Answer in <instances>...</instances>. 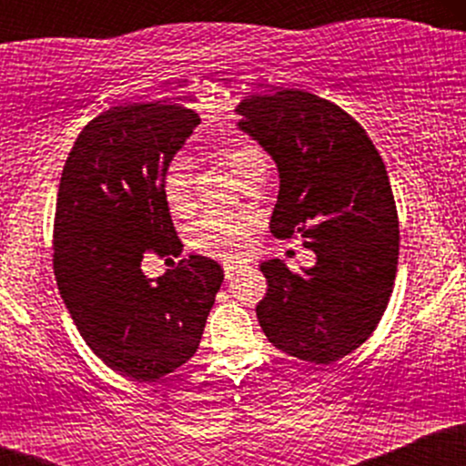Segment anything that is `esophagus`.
Masks as SVG:
<instances>
[{"label":"esophagus","mask_w":466,"mask_h":466,"mask_svg":"<svg viewBox=\"0 0 466 466\" xmlns=\"http://www.w3.org/2000/svg\"><path fill=\"white\" fill-rule=\"evenodd\" d=\"M245 263L243 260H226V265H223V269H226V278L228 280H232L234 274H238L240 269H243Z\"/></svg>","instance_id":"1"}]
</instances>
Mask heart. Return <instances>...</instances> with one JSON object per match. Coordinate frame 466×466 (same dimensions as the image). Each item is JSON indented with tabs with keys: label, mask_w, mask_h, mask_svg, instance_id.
<instances>
[{
	"label": "heart",
	"mask_w": 466,
	"mask_h": 466,
	"mask_svg": "<svg viewBox=\"0 0 466 466\" xmlns=\"http://www.w3.org/2000/svg\"><path fill=\"white\" fill-rule=\"evenodd\" d=\"M218 155L229 166L237 179L256 164L265 162V155L249 142H229ZM190 164L186 157H173L162 173V195L170 212L181 215L190 208ZM254 226V218L240 212H208L188 226V245L203 256L234 258L243 248L245 237Z\"/></svg>",
	"instance_id": "b5f03b06"
}]
</instances>
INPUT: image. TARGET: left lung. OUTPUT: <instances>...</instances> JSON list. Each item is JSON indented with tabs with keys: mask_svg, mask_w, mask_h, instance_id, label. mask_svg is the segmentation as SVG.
I'll return each instance as SVG.
<instances>
[{
	"mask_svg": "<svg viewBox=\"0 0 466 466\" xmlns=\"http://www.w3.org/2000/svg\"><path fill=\"white\" fill-rule=\"evenodd\" d=\"M237 114L278 166L271 234H300L318 256L302 274L278 258L260 265V329L287 355L329 366L372 335L394 287L399 217L386 164L355 117L315 94L249 96Z\"/></svg>",
	"mask_w": 466,
	"mask_h": 466,
	"instance_id": "1",
	"label": "left lung"
}]
</instances>
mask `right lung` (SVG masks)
I'll use <instances>...</instances> for the list:
<instances>
[{
  "instance_id": "add662e5",
  "label": "right lung",
  "mask_w": 466,
  "mask_h": 466,
  "mask_svg": "<svg viewBox=\"0 0 466 466\" xmlns=\"http://www.w3.org/2000/svg\"><path fill=\"white\" fill-rule=\"evenodd\" d=\"M197 125L195 111L166 100L111 106L80 131L58 184V293L96 357L133 381H155L195 355L223 282L206 256L181 258L157 280L140 267L147 251L184 248L162 173Z\"/></svg>"
}]
</instances>
